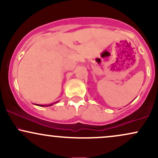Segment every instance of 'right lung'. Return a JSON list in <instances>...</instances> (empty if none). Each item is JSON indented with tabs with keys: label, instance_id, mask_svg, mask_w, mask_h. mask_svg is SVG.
<instances>
[{
	"label": "right lung",
	"instance_id": "add662e5",
	"mask_svg": "<svg viewBox=\"0 0 158 158\" xmlns=\"http://www.w3.org/2000/svg\"><path fill=\"white\" fill-rule=\"evenodd\" d=\"M54 104V103H53ZM53 104H50V105H48V106H43V105H37V106H42V107H44V106H52V105Z\"/></svg>",
	"mask_w": 158,
	"mask_h": 158
}]
</instances>
